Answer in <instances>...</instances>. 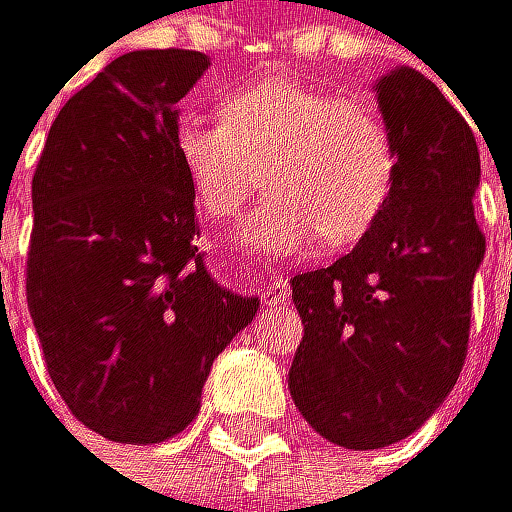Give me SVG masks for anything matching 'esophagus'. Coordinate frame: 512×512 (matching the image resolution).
Returning <instances> with one entry per match:
<instances>
[{"mask_svg":"<svg viewBox=\"0 0 512 512\" xmlns=\"http://www.w3.org/2000/svg\"><path fill=\"white\" fill-rule=\"evenodd\" d=\"M261 295H264V305H270V308L286 305L289 302V277H283V273H273Z\"/></svg>","mask_w":512,"mask_h":512,"instance_id":"34e87169","label":"esophagus"}]
</instances>
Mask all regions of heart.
Returning <instances> with one entry per match:
<instances>
[{
    "label": "heart",
    "instance_id": "1",
    "mask_svg": "<svg viewBox=\"0 0 512 512\" xmlns=\"http://www.w3.org/2000/svg\"><path fill=\"white\" fill-rule=\"evenodd\" d=\"M172 153L198 207L229 223L261 188L242 239L273 254L349 248L381 220L396 182L387 119L330 87L270 78L232 90L220 119L182 116Z\"/></svg>",
    "mask_w": 512,
    "mask_h": 512
}]
</instances>
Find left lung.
I'll use <instances>...</instances> for the list:
<instances>
[{"mask_svg": "<svg viewBox=\"0 0 512 512\" xmlns=\"http://www.w3.org/2000/svg\"><path fill=\"white\" fill-rule=\"evenodd\" d=\"M377 100L396 141L381 220L340 261L292 277L305 336L289 393L346 450L403 441L444 403L469 352L485 258L472 207L482 163L463 112L415 68L387 75Z\"/></svg>", "mask_w": 512, "mask_h": 512, "instance_id": "obj_1", "label": "left lung"}]
</instances>
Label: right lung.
<instances>
[{
	"label": "right lung",
	"instance_id": "obj_1",
	"mask_svg": "<svg viewBox=\"0 0 512 512\" xmlns=\"http://www.w3.org/2000/svg\"><path fill=\"white\" fill-rule=\"evenodd\" d=\"M194 49L112 59L49 128L30 182L27 308L68 412L116 444L191 425L213 359L258 299L210 280L194 194L172 153Z\"/></svg>",
	"mask_w": 512,
	"mask_h": 512
}]
</instances>
